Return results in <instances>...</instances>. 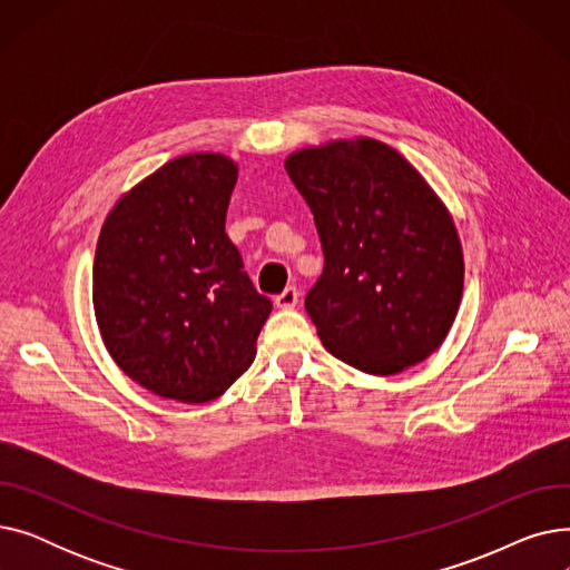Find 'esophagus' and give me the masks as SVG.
I'll return each mask as SVG.
<instances>
[{"label":"esophagus","mask_w":570,"mask_h":570,"mask_svg":"<svg viewBox=\"0 0 570 570\" xmlns=\"http://www.w3.org/2000/svg\"><path fill=\"white\" fill-rule=\"evenodd\" d=\"M297 301H301V291H297L295 286H288L284 288L277 297H275V305L279 309H293L297 305Z\"/></svg>","instance_id":"esophagus-1"}]
</instances>
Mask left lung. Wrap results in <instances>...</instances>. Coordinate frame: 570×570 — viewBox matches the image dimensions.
I'll return each mask as SVG.
<instances>
[{"label": "left lung", "instance_id": "1", "mask_svg": "<svg viewBox=\"0 0 570 570\" xmlns=\"http://www.w3.org/2000/svg\"><path fill=\"white\" fill-rule=\"evenodd\" d=\"M286 173L325 256L305 297L323 346L367 374L423 363L451 331L464 286L445 205L397 149L372 138L301 149Z\"/></svg>", "mask_w": 570, "mask_h": 570}]
</instances>
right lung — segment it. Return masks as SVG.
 <instances>
[{"mask_svg":"<svg viewBox=\"0 0 570 570\" xmlns=\"http://www.w3.org/2000/svg\"><path fill=\"white\" fill-rule=\"evenodd\" d=\"M237 166L177 157L117 200L104 222L92 301L127 376L166 400L219 397L249 370L273 312L226 235Z\"/></svg>","mask_w":570,"mask_h":570,"instance_id":"right-lung-1","label":"right lung"}]
</instances>
